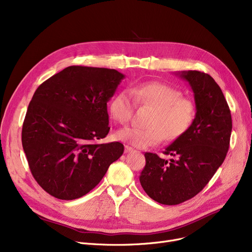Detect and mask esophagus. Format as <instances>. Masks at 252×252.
Listing matches in <instances>:
<instances>
[{
	"instance_id": "esophagus-1",
	"label": "esophagus",
	"mask_w": 252,
	"mask_h": 252,
	"mask_svg": "<svg viewBox=\"0 0 252 252\" xmlns=\"http://www.w3.org/2000/svg\"><path fill=\"white\" fill-rule=\"evenodd\" d=\"M133 151H135L134 148H131L130 146H127V145H126V146H125V152H126V153H127V152H133Z\"/></svg>"
}]
</instances>
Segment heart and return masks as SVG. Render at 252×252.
Returning a JSON list of instances; mask_svg holds the SVG:
<instances>
[{"label":"heart","instance_id":"1","mask_svg":"<svg viewBox=\"0 0 252 252\" xmlns=\"http://www.w3.org/2000/svg\"><path fill=\"white\" fill-rule=\"evenodd\" d=\"M135 103L149 107L152 112L147 121L148 127L127 126L119 129L115 137L138 148H146L183 136L192 126L196 116L195 103L168 85L151 82L118 92L109 103V112L115 122L127 124L133 116Z\"/></svg>","mask_w":252,"mask_h":252}]
</instances>
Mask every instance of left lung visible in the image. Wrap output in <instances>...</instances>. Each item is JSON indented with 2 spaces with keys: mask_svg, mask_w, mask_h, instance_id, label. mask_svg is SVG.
Listing matches in <instances>:
<instances>
[{
  "mask_svg": "<svg viewBox=\"0 0 252 252\" xmlns=\"http://www.w3.org/2000/svg\"><path fill=\"white\" fill-rule=\"evenodd\" d=\"M180 76L194 93V122L163 152L176 159L145 153L146 165L140 176L144 191L164 205L187 201L206 186L226 158L232 131L229 105L215 79L197 70L183 71Z\"/></svg>",
  "mask_w": 252,
  "mask_h": 252,
  "instance_id": "1",
  "label": "left lung"
}]
</instances>
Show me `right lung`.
<instances>
[{
	"label": "right lung",
	"instance_id": "obj_1",
	"mask_svg": "<svg viewBox=\"0 0 252 252\" xmlns=\"http://www.w3.org/2000/svg\"><path fill=\"white\" fill-rule=\"evenodd\" d=\"M125 75L115 69L73 65L39 86L22 126L32 174L47 193L72 200L94 189L125 151L100 144L110 127L107 102Z\"/></svg>",
	"mask_w": 252,
	"mask_h": 252
}]
</instances>
